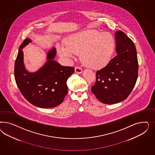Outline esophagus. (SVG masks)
Masks as SVG:
<instances>
[{
    "instance_id": "1",
    "label": "esophagus",
    "mask_w": 155,
    "mask_h": 155,
    "mask_svg": "<svg viewBox=\"0 0 155 155\" xmlns=\"http://www.w3.org/2000/svg\"><path fill=\"white\" fill-rule=\"evenodd\" d=\"M75 72L78 74H81L82 72V69L80 66H76L75 68Z\"/></svg>"
}]
</instances>
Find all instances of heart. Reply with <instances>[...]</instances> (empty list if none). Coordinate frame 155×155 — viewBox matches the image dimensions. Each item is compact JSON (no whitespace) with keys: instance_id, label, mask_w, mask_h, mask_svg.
Instances as JSON below:
<instances>
[{"instance_id":"1","label":"heart","mask_w":155,"mask_h":155,"mask_svg":"<svg viewBox=\"0 0 155 155\" xmlns=\"http://www.w3.org/2000/svg\"><path fill=\"white\" fill-rule=\"evenodd\" d=\"M115 38L107 32L96 29H87L73 33L65 44L57 45V51L62 56L73 57L81 53V58L93 68L107 64L113 54Z\"/></svg>"}]
</instances>
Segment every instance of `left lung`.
<instances>
[{
	"label": "left lung",
	"mask_w": 155,
	"mask_h": 155,
	"mask_svg": "<svg viewBox=\"0 0 155 155\" xmlns=\"http://www.w3.org/2000/svg\"><path fill=\"white\" fill-rule=\"evenodd\" d=\"M117 54L96 73L91 91L99 101L111 104L125 100L131 93L138 75V61L134 43L121 31L115 33Z\"/></svg>",
	"instance_id": "obj_1"
}]
</instances>
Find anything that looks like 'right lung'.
Wrapping results in <instances>:
<instances>
[{
  "label": "right lung",
  "mask_w": 155,
  "mask_h": 155,
  "mask_svg": "<svg viewBox=\"0 0 155 155\" xmlns=\"http://www.w3.org/2000/svg\"><path fill=\"white\" fill-rule=\"evenodd\" d=\"M32 41L26 38L19 47L15 63V78L21 93L29 103L40 108L60 104L68 94L66 81L74 72V67L64 66L54 60L55 48L48 52L47 61L35 72H29L24 64L23 48Z\"/></svg>",
  "instance_id": "right-lung-1"
}]
</instances>
